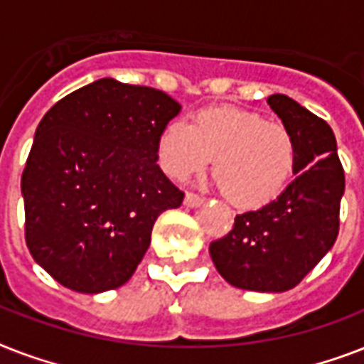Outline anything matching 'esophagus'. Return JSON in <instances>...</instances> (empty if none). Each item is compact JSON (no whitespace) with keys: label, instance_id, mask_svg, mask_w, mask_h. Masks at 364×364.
<instances>
[{"label":"esophagus","instance_id":"obj_1","mask_svg":"<svg viewBox=\"0 0 364 364\" xmlns=\"http://www.w3.org/2000/svg\"><path fill=\"white\" fill-rule=\"evenodd\" d=\"M202 204H204V196H200L196 193L185 194V205H188V208H198Z\"/></svg>","mask_w":364,"mask_h":364}]
</instances>
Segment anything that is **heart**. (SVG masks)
Here are the masks:
<instances>
[{"mask_svg":"<svg viewBox=\"0 0 364 364\" xmlns=\"http://www.w3.org/2000/svg\"><path fill=\"white\" fill-rule=\"evenodd\" d=\"M213 159V177L234 205L270 204L287 187L296 164V141L287 126L236 107L198 111L191 124L173 121L159 137V164L185 181Z\"/></svg>","mask_w":364,"mask_h":364,"instance_id":"b5f03b06","label":"heart"}]
</instances>
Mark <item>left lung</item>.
I'll return each mask as SVG.
<instances>
[{
	"label": "left lung",
	"instance_id": "obj_1",
	"mask_svg": "<svg viewBox=\"0 0 364 364\" xmlns=\"http://www.w3.org/2000/svg\"><path fill=\"white\" fill-rule=\"evenodd\" d=\"M268 104L296 141V177L270 204L236 215L232 230L210 243V255L234 287L283 293L336 242L346 177L327 122L285 94Z\"/></svg>",
	"mask_w": 364,
	"mask_h": 364
}]
</instances>
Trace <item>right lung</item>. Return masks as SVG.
<instances>
[{
  "mask_svg": "<svg viewBox=\"0 0 364 364\" xmlns=\"http://www.w3.org/2000/svg\"><path fill=\"white\" fill-rule=\"evenodd\" d=\"M181 105L115 79L79 88L45 113L22 171L26 245L77 293L124 285L156 217L185 193L156 164L159 137Z\"/></svg>",
  "mask_w": 364,
  "mask_h": 364,
  "instance_id": "add662e5",
  "label": "right lung"
}]
</instances>
